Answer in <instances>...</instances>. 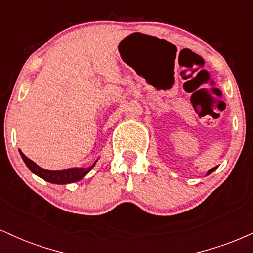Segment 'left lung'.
Wrapping results in <instances>:
<instances>
[{
	"label": "left lung",
	"instance_id": "8db88e82",
	"mask_svg": "<svg viewBox=\"0 0 253 253\" xmlns=\"http://www.w3.org/2000/svg\"><path fill=\"white\" fill-rule=\"evenodd\" d=\"M217 169V167H214L213 168V169H211V170H208V172H207V175H206V176H208V175H211V172H214V171H215Z\"/></svg>",
	"mask_w": 253,
	"mask_h": 253
}]
</instances>
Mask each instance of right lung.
<instances>
[{"label": "right lung", "mask_w": 253, "mask_h": 253, "mask_svg": "<svg viewBox=\"0 0 253 253\" xmlns=\"http://www.w3.org/2000/svg\"><path fill=\"white\" fill-rule=\"evenodd\" d=\"M20 155H21L22 159H24L25 164L27 165V168L30 169L34 175H37L40 178H42L43 181L50 182L52 184H70V183H75L81 181L83 177H85L90 171L92 170V168L95 167L96 162L88 168H69L65 170H46L40 168L39 165L34 163L33 161H31L30 158H27L21 150H19Z\"/></svg>", "instance_id": "right-lung-1"}]
</instances>
